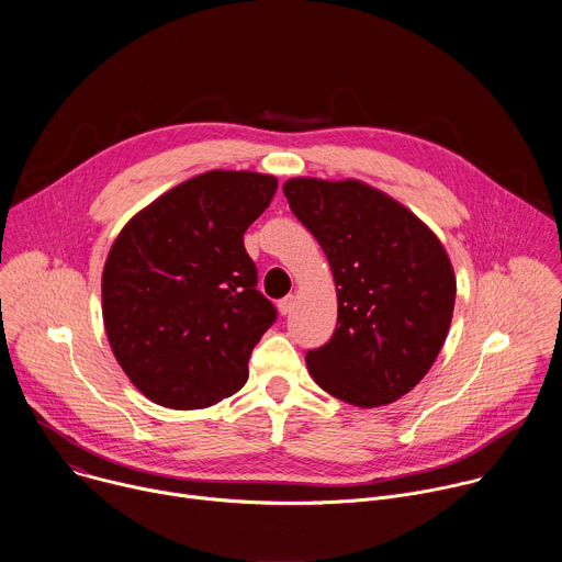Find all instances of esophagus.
Returning <instances> with one entry per match:
<instances>
[{
	"label": "esophagus",
	"mask_w": 562,
	"mask_h": 562,
	"mask_svg": "<svg viewBox=\"0 0 562 562\" xmlns=\"http://www.w3.org/2000/svg\"><path fill=\"white\" fill-rule=\"evenodd\" d=\"M293 304H295V297H293V295L282 297V300L278 302V311H280V315H289V313H291V308H293Z\"/></svg>",
	"instance_id": "1"
}]
</instances>
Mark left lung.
Here are the masks:
<instances>
[{"label": "left lung", "instance_id": "1", "mask_svg": "<svg viewBox=\"0 0 562 562\" xmlns=\"http://www.w3.org/2000/svg\"><path fill=\"white\" fill-rule=\"evenodd\" d=\"M282 191L327 254L338 291L331 340L306 353L311 378L353 407L395 403L449 334L456 276L445 247L407 206L360 180L293 178Z\"/></svg>", "mask_w": 562, "mask_h": 562}]
</instances>
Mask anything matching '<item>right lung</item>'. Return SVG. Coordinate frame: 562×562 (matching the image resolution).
I'll return each mask as SVG.
<instances>
[{"label":"right lung","instance_id":"1","mask_svg":"<svg viewBox=\"0 0 562 562\" xmlns=\"http://www.w3.org/2000/svg\"><path fill=\"white\" fill-rule=\"evenodd\" d=\"M278 189L273 176L209 171L133 215L102 273V315L115 360L155 405L204 409L249 378L276 323L256 289L245 231Z\"/></svg>","mask_w":562,"mask_h":562}]
</instances>
